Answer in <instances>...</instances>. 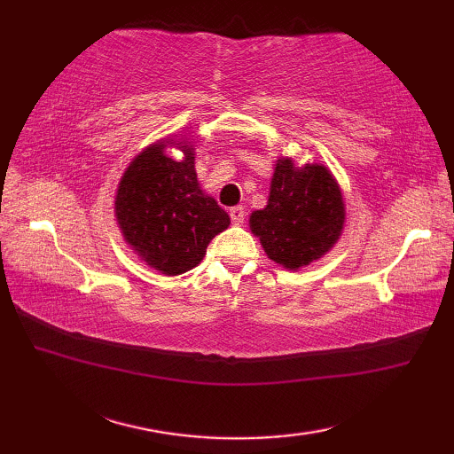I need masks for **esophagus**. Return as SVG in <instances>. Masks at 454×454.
Returning <instances> with one entry per match:
<instances>
[{
    "label": "esophagus",
    "mask_w": 454,
    "mask_h": 454,
    "mask_svg": "<svg viewBox=\"0 0 454 454\" xmlns=\"http://www.w3.org/2000/svg\"><path fill=\"white\" fill-rule=\"evenodd\" d=\"M230 218H232V222H234L236 226L244 224V220H246V210H244L242 207H234V208H230Z\"/></svg>",
    "instance_id": "obj_1"
}]
</instances>
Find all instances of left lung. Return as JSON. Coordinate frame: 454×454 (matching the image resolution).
<instances>
[{"label":"left lung","instance_id":"8db88e82","mask_svg":"<svg viewBox=\"0 0 454 454\" xmlns=\"http://www.w3.org/2000/svg\"><path fill=\"white\" fill-rule=\"evenodd\" d=\"M345 226L340 183L324 163L281 156L269 187L267 205L249 216V230L269 259L291 271L310 265L337 244Z\"/></svg>","mask_w":454,"mask_h":454}]
</instances>
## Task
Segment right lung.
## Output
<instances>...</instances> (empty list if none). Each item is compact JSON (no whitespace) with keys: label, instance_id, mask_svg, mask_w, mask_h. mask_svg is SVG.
Listing matches in <instances>:
<instances>
[{"label":"right lung","instance_id":"right-lung-1","mask_svg":"<svg viewBox=\"0 0 454 454\" xmlns=\"http://www.w3.org/2000/svg\"><path fill=\"white\" fill-rule=\"evenodd\" d=\"M168 147L184 158L171 159ZM114 216L132 252L168 277L197 267L210 239L230 226L228 212L200 189L192 144L171 137L150 144L124 169Z\"/></svg>","mask_w":454,"mask_h":454}]
</instances>
